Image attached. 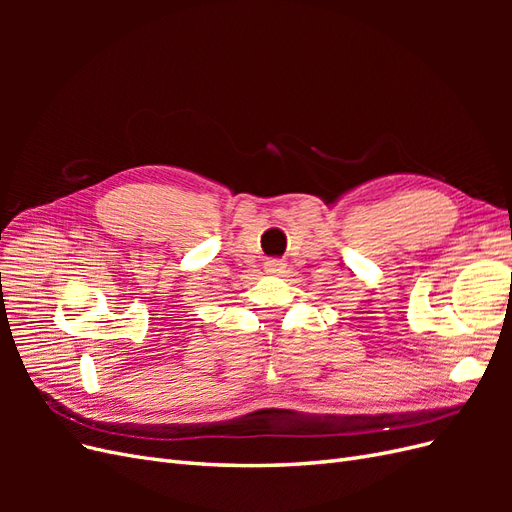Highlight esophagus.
<instances>
[{"instance_id": "1", "label": "esophagus", "mask_w": 512, "mask_h": 512, "mask_svg": "<svg viewBox=\"0 0 512 512\" xmlns=\"http://www.w3.org/2000/svg\"><path fill=\"white\" fill-rule=\"evenodd\" d=\"M265 269H267V273H284L286 262L280 258H271L265 262Z\"/></svg>"}]
</instances>
